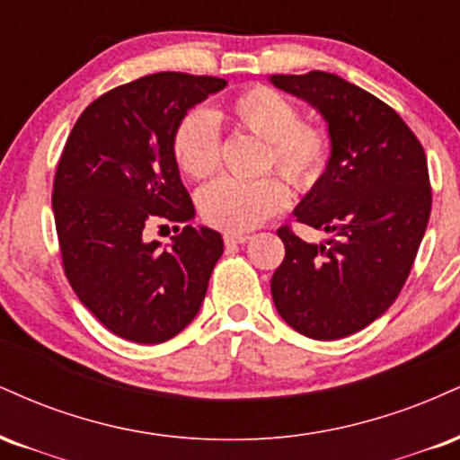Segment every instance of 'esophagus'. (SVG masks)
<instances>
[{
  "label": "esophagus",
  "mask_w": 460,
  "mask_h": 460,
  "mask_svg": "<svg viewBox=\"0 0 460 460\" xmlns=\"http://www.w3.org/2000/svg\"><path fill=\"white\" fill-rule=\"evenodd\" d=\"M252 236L245 234V232H226L224 234V241L226 245H236V243H247Z\"/></svg>",
  "instance_id": "34e87169"
}]
</instances>
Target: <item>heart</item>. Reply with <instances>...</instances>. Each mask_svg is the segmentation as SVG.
<instances>
[{"instance_id": "1", "label": "heart", "mask_w": 460, "mask_h": 460, "mask_svg": "<svg viewBox=\"0 0 460 460\" xmlns=\"http://www.w3.org/2000/svg\"><path fill=\"white\" fill-rule=\"evenodd\" d=\"M219 120L264 142L262 170H278L296 189L321 181L332 156L325 128L301 122V111L288 96L269 85H252L226 102L224 110L189 111L178 122L172 153L189 178H208L219 165ZM288 202V187L279 176L256 181L219 178L202 189L198 204L208 224L226 230H252Z\"/></svg>"}]
</instances>
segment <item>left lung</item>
<instances>
[{"mask_svg": "<svg viewBox=\"0 0 460 460\" xmlns=\"http://www.w3.org/2000/svg\"><path fill=\"white\" fill-rule=\"evenodd\" d=\"M271 84L325 118L329 165L295 217L333 234L307 243L278 230L286 256L273 304L307 338H347L376 321L411 273L433 204L424 148L390 105L338 75H271Z\"/></svg>", "mask_w": 460, "mask_h": 460, "instance_id": "obj_1", "label": "left lung"}]
</instances>
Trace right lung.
<instances>
[{
    "mask_svg": "<svg viewBox=\"0 0 460 460\" xmlns=\"http://www.w3.org/2000/svg\"><path fill=\"white\" fill-rule=\"evenodd\" d=\"M228 81L155 73L118 85L85 107L53 181L64 273L79 301L111 333L161 344L198 314L224 253L219 232L196 215L172 153L178 122ZM155 220L185 223L170 248L148 243Z\"/></svg>",
    "mask_w": 460,
    "mask_h": 460,
    "instance_id": "right-lung-1",
    "label": "right lung"
}]
</instances>
